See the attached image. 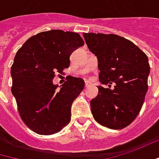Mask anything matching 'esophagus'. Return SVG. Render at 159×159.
<instances>
[{
  "instance_id": "esophagus-1",
  "label": "esophagus",
  "mask_w": 159,
  "mask_h": 159,
  "mask_svg": "<svg viewBox=\"0 0 159 159\" xmlns=\"http://www.w3.org/2000/svg\"><path fill=\"white\" fill-rule=\"evenodd\" d=\"M90 84H92V83H91L90 81H85V83H84V85H85V87L89 86Z\"/></svg>"
}]
</instances>
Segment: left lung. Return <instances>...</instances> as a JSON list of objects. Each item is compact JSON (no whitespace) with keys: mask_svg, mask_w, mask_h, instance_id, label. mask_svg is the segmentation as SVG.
Instances as JSON below:
<instances>
[{"mask_svg":"<svg viewBox=\"0 0 159 159\" xmlns=\"http://www.w3.org/2000/svg\"><path fill=\"white\" fill-rule=\"evenodd\" d=\"M83 36L97 57L99 81L102 84L115 83L112 90L97 86L98 95L91 101L93 119L109 129H123L135 120L143 105L150 70L148 58L134 43L115 34Z\"/></svg>","mask_w":159,"mask_h":159,"instance_id":"obj_1","label":"left lung"}]
</instances>
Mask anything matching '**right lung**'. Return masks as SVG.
I'll return each instance as SVG.
<instances>
[{
  "instance_id": "add662e5",
  "label": "right lung",
  "mask_w": 159,
  "mask_h": 159,
  "mask_svg": "<svg viewBox=\"0 0 159 159\" xmlns=\"http://www.w3.org/2000/svg\"><path fill=\"white\" fill-rule=\"evenodd\" d=\"M84 45L78 33L52 30L30 37L16 53L11 93L20 116L34 132L55 134L70 122L72 103L84 81L71 76L58 89L53 79L69 67L71 54Z\"/></svg>"
}]
</instances>
